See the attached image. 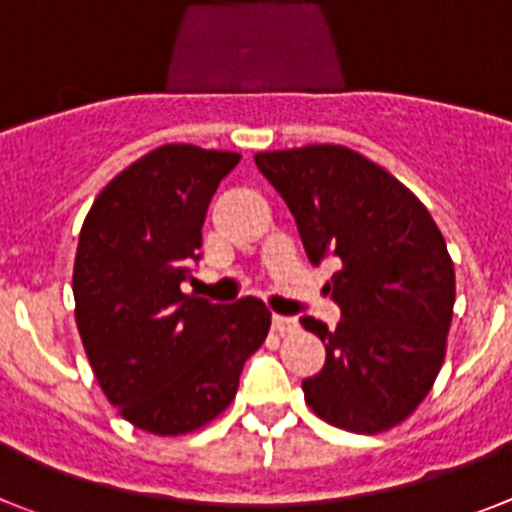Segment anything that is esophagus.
<instances>
[{"instance_id":"esophagus-1","label":"esophagus","mask_w":512,"mask_h":512,"mask_svg":"<svg viewBox=\"0 0 512 512\" xmlns=\"http://www.w3.org/2000/svg\"><path fill=\"white\" fill-rule=\"evenodd\" d=\"M273 330H276L278 336H286V333L296 330V320L286 315H273Z\"/></svg>"}]
</instances>
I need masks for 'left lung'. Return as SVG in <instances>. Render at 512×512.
I'll list each match as a JSON object with an SVG mask.
<instances>
[{"label": "left lung", "mask_w": 512, "mask_h": 512, "mask_svg": "<svg viewBox=\"0 0 512 512\" xmlns=\"http://www.w3.org/2000/svg\"><path fill=\"white\" fill-rule=\"evenodd\" d=\"M286 200L309 263L333 260L325 294L336 330L302 325L325 343V367L302 382L320 419L377 435L409 419L445 362L455 270L437 223L393 174L343 145L257 153Z\"/></svg>", "instance_id": "obj_1"}]
</instances>
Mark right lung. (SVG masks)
<instances>
[{
    "mask_svg": "<svg viewBox=\"0 0 512 512\" xmlns=\"http://www.w3.org/2000/svg\"><path fill=\"white\" fill-rule=\"evenodd\" d=\"M239 153L161 145L117 174L85 216L72 294L85 354L111 406L137 429L174 437L213 422L263 346L260 299L182 294L203 223Z\"/></svg>",
    "mask_w": 512,
    "mask_h": 512,
    "instance_id": "right-lung-1",
    "label": "right lung"
}]
</instances>
